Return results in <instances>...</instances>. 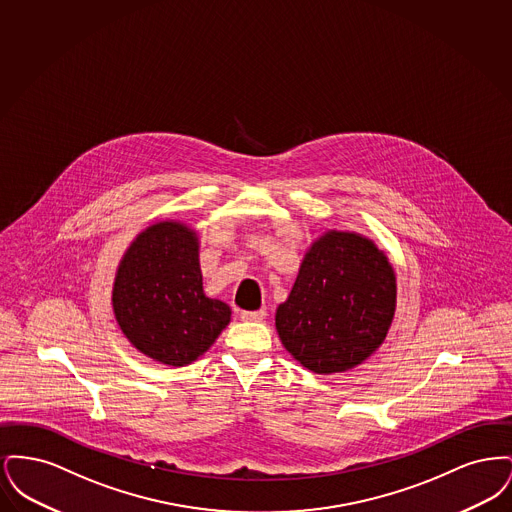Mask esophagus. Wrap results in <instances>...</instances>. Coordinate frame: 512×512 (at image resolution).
Segmentation results:
<instances>
[{
    "instance_id": "1",
    "label": "esophagus",
    "mask_w": 512,
    "mask_h": 512,
    "mask_svg": "<svg viewBox=\"0 0 512 512\" xmlns=\"http://www.w3.org/2000/svg\"><path fill=\"white\" fill-rule=\"evenodd\" d=\"M267 317V311L265 309H259V311H242L240 318L245 322H261L263 318Z\"/></svg>"
}]
</instances>
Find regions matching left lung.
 Returning a JSON list of instances; mask_svg holds the SVG:
<instances>
[{
  "mask_svg": "<svg viewBox=\"0 0 512 512\" xmlns=\"http://www.w3.org/2000/svg\"><path fill=\"white\" fill-rule=\"evenodd\" d=\"M395 305L397 280L386 253L357 232L328 230L307 249L274 320L299 365L336 374L365 363L384 343Z\"/></svg>",
  "mask_w": 512,
  "mask_h": 512,
  "instance_id": "obj_1",
  "label": "left lung"
}]
</instances>
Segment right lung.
<instances>
[{
  "mask_svg": "<svg viewBox=\"0 0 512 512\" xmlns=\"http://www.w3.org/2000/svg\"><path fill=\"white\" fill-rule=\"evenodd\" d=\"M111 301L126 340L169 366L194 363L232 315L224 301L203 292L199 238L180 220H159L128 245Z\"/></svg>",
  "mask_w": 512,
  "mask_h": 512,
  "instance_id": "add662e5",
  "label": "right lung"
}]
</instances>
